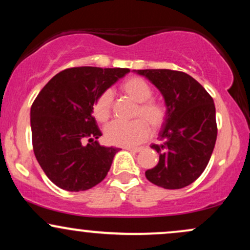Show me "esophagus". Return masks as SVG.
<instances>
[{"label": "esophagus", "mask_w": 250, "mask_h": 250, "mask_svg": "<svg viewBox=\"0 0 250 250\" xmlns=\"http://www.w3.org/2000/svg\"><path fill=\"white\" fill-rule=\"evenodd\" d=\"M125 150L131 151V153H139V151L142 150L141 147H125Z\"/></svg>", "instance_id": "34e87169"}]
</instances>
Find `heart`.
Listing matches in <instances>:
<instances>
[{
    "label": "heart",
    "mask_w": 250,
    "mask_h": 250,
    "mask_svg": "<svg viewBox=\"0 0 250 250\" xmlns=\"http://www.w3.org/2000/svg\"><path fill=\"white\" fill-rule=\"evenodd\" d=\"M120 90L129 99L137 103L134 116L142 117L149 123L154 130L165 123L167 117V108L165 104L155 100H150L151 88L145 80L140 77H129L121 83ZM111 94L104 91L94 103V117L100 123H105L111 113ZM149 135L148 125L141 119H136L128 123L113 122L104 129V137L108 143L121 147H130L145 141Z\"/></svg>",
    "instance_id": "heart-1"
}]
</instances>
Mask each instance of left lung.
<instances>
[{"label": "left lung", "mask_w": 250, "mask_h": 250, "mask_svg": "<svg viewBox=\"0 0 250 250\" xmlns=\"http://www.w3.org/2000/svg\"><path fill=\"white\" fill-rule=\"evenodd\" d=\"M160 90L167 117L159 137L151 145L160 155L159 163L146 177L165 189L185 188L207 167L217 136L216 113L211 96L196 80L170 69L134 70Z\"/></svg>", "instance_id": "8db88e82"}]
</instances>
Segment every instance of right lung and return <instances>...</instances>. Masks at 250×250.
Returning a JSON list of instances; mask_svg holds the SVG:
<instances>
[{"label": "right lung", "mask_w": 250, "mask_h": 250, "mask_svg": "<svg viewBox=\"0 0 250 250\" xmlns=\"http://www.w3.org/2000/svg\"><path fill=\"white\" fill-rule=\"evenodd\" d=\"M128 68H69L43 87L30 109L33 148L54 185L82 191L107 176L119 148L96 141L102 133L93 117L101 94L129 73ZM88 139L91 144L84 145Z\"/></svg>", "instance_id": "right-lung-1"}]
</instances>
